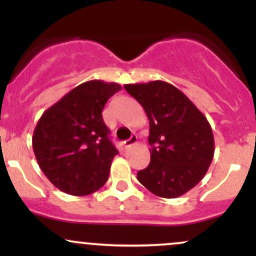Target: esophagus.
<instances>
[{
  "label": "esophagus",
  "mask_w": 256,
  "mask_h": 256,
  "mask_svg": "<svg viewBox=\"0 0 256 256\" xmlns=\"http://www.w3.org/2000/svg\"><path fill=\"white\" fill-rule=\"evenodd\" d=\"M136 142H137V136H136V134H132V136L128 138V140H124V142H122V146H124V148H128V146H134Z\"/></svg>",
  "instance_id": "esophagus-1"
}]
</instances>
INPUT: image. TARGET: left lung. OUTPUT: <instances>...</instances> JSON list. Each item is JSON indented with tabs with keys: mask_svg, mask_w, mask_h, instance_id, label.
<instances>
[{
	"mask_svg": "<svg viewBox=\"0 0 256 256\" xmlns=\"http://www.w3.org/2000/svg\"><path fill=\"white\" fill-rule=\"evenodd\" d=\"M149 120L150 164L137 179L154 195L174 198L201 182L214 155L212 128L174 85L162 80L125 84Z\"/></svg>",
	"mask_w": 256,
	"mask_h": 256,
	"instance_id": "1",
	"label": "left lung"
}]
</instances>
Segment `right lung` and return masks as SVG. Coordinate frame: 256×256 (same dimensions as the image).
Masks as SVG:
<instances>
[{
	"mask_svg": "<svg viewBox=\"0 0 256 256\" xmlns=\"http://www.w3.org/2000/svg\"><path fill=\"white\" fill-rule=\"evenodd\" d=\"M122 89L116 83L89 80L48 108L32 136L34 156L46 177L61 192L84 196L102 188L118 154L102 110Z\"/></svg>",
	"mask_w": 256,
	"mask_h": 256,
	"instance_id": "obj_1",
	"label": "right lung"
}]
</instances>
